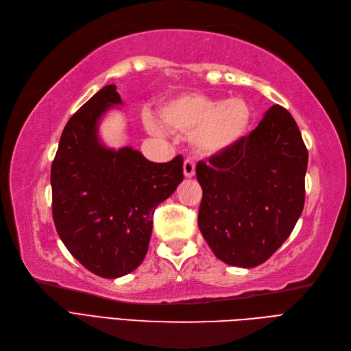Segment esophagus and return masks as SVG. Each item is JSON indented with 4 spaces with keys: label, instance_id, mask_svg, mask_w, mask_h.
Here are the masks:
<instances>
[{
    "label": "esophagus",
    "instance_id": "1",
    "mask_svg": "<svg viewBox=\"0 0 351 351\" xmlns=\"http://www.w3.org/2000/svg\"><path fill=\"white\" fill-rule=\"evenodd\" d=\"M184 175L185 178H192L195 175V163L192 160H185L184 162Z\"/></svg>",
    "mask_w": 351,
    "mask_h": 351
}]
</instances>
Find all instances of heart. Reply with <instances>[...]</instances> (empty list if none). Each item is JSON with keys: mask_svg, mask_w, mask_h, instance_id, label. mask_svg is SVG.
Segmentation results:
<instances>
[{"mask_svg": "<svg viewBox=\"0 0 351 351\" xmlns=\"http://www.w3.org/2000/svg\"><path fill=\"white\" fill-rule=\"evenodd\" d=\"M159 118L166 128L188 134L197 153L217 156L245 137L252 112L242 97L220 100L199 92H185L163 101ZM145 125L153 134H162V127L153 118L147 117Z\"/></svg>", "mask_w": 351, "mask_h": 351, "instance_id": "heart-1", "label": "heart"}]
</instances>
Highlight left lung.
<instances>
[{
    "mask_svg": "<svg viewBox=\"0 0 351 351\" xmlns=\"http://www.w3.org/2000/svg\"><path fill=\"white\" fill-rule=\"evenodd\" d=\"M306 169L298 123L280 105L233 149L198 162V228L214 255L242 268L265 263L303 211Z\"/></svg>",
    "mask_w": 351,
    "mask_h": 351,
    "instance_id": "1",
    "label": "left lung"
}]
</instances>
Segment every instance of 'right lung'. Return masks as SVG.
I'll use <instances>...</instances> for the list:
<instances>
[{
    "label": "right lung",
    "mask_w": 351,
    "mask_h": 351,
    "mask_svg": "<svg viewBox=\"0 0 351 351\" xmlns=\"http://www.w3.org/2000/svg\"><path fill=\"white\" fill-rule=\"evenodd\" d=\"M122 105L115 84L90 97L66 122L51 169L52 216L66 250L93 274L118 278L149 250L156 207L184 180V159L154 163L132 147L109 149L99 121Z\"/></svg>",
    "instance_id": "right-lung-1"
}]
</instances>
